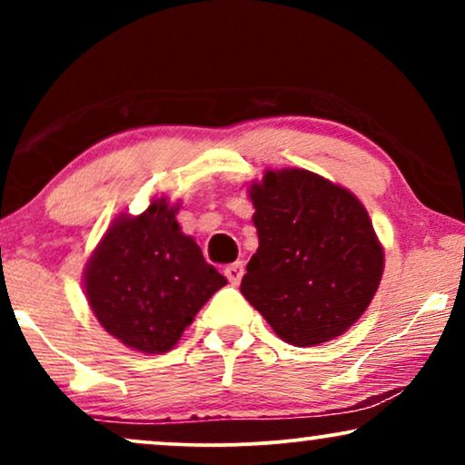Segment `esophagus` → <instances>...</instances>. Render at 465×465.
<instances>
[{
	"label": "esophagus",
	"mask_w": 465,
	"mask_h": 465,
	"mask_svg": "<svg viewBox=\"0 0 465 465\" xmlns=\"http://www.w3.org/2000/svg\"><path fill=\"white\" fill-rule=\"evenodd\" d=\"M224 275H226L228 282H231V285H239V282H241V279H243V275H245V266H243V262H234V264H231V266H226Z\"/></svg>",
	"instance_id": "obj_1"
}]
</instances>
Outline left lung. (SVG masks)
Returning <instances> with one entry per match:
<instances>
[{"label": "left lung", "mask_w": 465, "mask_h": 465, "mask_svg": "<svg viewBox=\"0 0 465 465\" xmlns=\"http://www.w3.org/2000/svg\"><path fill=\"white\" fill-rule=\"evenodd\" d=\"M258 252L243 294L279 339L332 341L360 320L383 277L385 256L358 196L304 169L266 171L252 183Z\"/></svg>", "instance_id": "left-lung-1"}]
</instances>
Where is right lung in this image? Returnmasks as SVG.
Listing matches in <instances>:
<instances>
[{"label":"right lung","mask_w":465,"mask_h":465,"mask_svg":"<svg viewBox=\"0 0 465 465\" xmlns=\"http://www.w3.org/2000/svg\"><path fill=\"white\" fill-rule=\"evenodd\" d=\"M177 205L152 201L120 215L84 269V292L107 332L142 353H167L194 315L226 285L201 247L182 232Z\"/></svg>","instance_id":"obj_1"}]
</instances>
